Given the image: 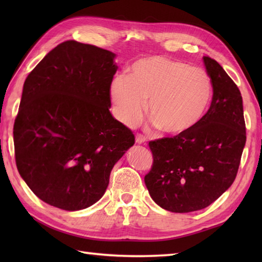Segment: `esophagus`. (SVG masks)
I'll return each mask as SVG.
<instances>
[{"label": "esophagus", "instance_id": "obj_1", "mask_svg": "<svg viewBox=\"0 0 262 262\" xmlns=\"http://www.w3.org/2000/svg\"><path fill=\"white\" fill-rule=\"evenodd\" d=\"M135 141H136L137 144H144V143L146 142V137L144 136V135H142V134H137Z\"/></svg>", "mask_w": 262, "mask_h": 262}]
</instances>
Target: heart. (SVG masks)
I'll list each match as a JSON object with an SVG mask.
<instances>
[{"label":"heart","instance_id":"obj_1","mask_svg":"<svg viewBox=\"0 0 262 262\" xmlns=\"http://www.w3.org/2000/svg\"><path fill=\"white\" fill-rule=\"evenodd\" d=\"M211 90L204 70L163 56H147L132 65L129 75L115 77L110 96L122 124L136 125L148 101L147 114L154 125L166 135L178 136L203 118Z\"/></svg>","mask_w":262,"mask_h":262}]
</instances>
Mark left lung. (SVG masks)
Returning <instances> with one entry per match:
<instances>
[{"mask_svg": "<svg viewBox=\"0 0 262 262\" xmlns=\"http://www.w3.org/2000/svg\"><path fill=\"white\" fill-rule=\"evenodd\" d=\"M203 59L213 86L208 111L185 134L148 143L153 164L144 181L154 202L173 213L221 197L235 180L247 141L240 90L215 59Z\"/></svg>", "mask_w": 262, "mask_h": 262, "instance_id": "8db88e82", "label": "left lung"}]
</instances>
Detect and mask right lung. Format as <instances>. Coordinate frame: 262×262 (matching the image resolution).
<instances>
[{
    "instance_id": "obj_1",
    "label": "right lung",
    "mask_w": 262,
    "mask_h": 262,
    "mask_svg": "<svg viewBox=\"0 0 262 262\" xmlns=\"http://www.w3.org/2000/svg\"><path fill=\"white\" fill-rule=\"evenodd\" d=\"M116 55L68 40L27 76L13 126L16 168L36 196L64 210L97 203L110 172L134 145L133 132L111 116Z\"/></svg>"
}]
</instances>
